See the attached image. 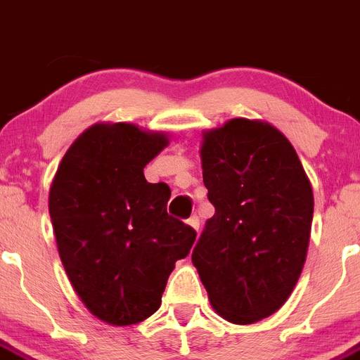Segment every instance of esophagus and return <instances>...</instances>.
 Segmentation results:
<instances>
[{
	"label": "esophagus",
	"instance_id": "obj_1",
	"mask_svg": "<svg viewBox=\"0 0 360 360\" xmlns=\"http://www.w3.org/2000/svg\"><path fill=\"white\" fill-rule=\"evenodd\" d=\"M187 224H189L191 228L194 229V231H200V219H198L196 215H193V217H191L189 221H187Z\"/></svg>",
	"mask_w": 360,
	"mask_h": 360
}]
</instances>
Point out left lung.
<instances>
[{
    "instance_id": "left-lung-1",
    "label": "left lung",
    "mask_w": 360,
    "mask_h": 360,
    "mask_svg": "<svg viewBox=\"0 0 360 360\" xmlns=\"http://www.w3.org/2000/svg\"><path fill=\"white\" fill-rule=\"evenodd\" d=\"M200 155L215 214L193 265L219 316L255 323L288 300L304 269L311 182L288 138L262 120L233 118L205 131Z\"/></svg>"
}]
</instances>
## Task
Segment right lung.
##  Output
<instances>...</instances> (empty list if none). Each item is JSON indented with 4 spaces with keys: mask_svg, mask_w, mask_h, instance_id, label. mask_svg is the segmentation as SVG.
Listing matches in <instances>:
<instances>
[{
    "mask_svg": "<svg viewBox=\"0 0 360 360\" xmlns=\"http://www.w3.org/2000/svg\"><path fill=\"white\" fill-rule=\"evenodd\" d=\"M167 145L166 132L95 123L72 143L51 184L65 272L86 309L109 325L152 316L174 263L196 240L191 226L167 215L169 187L143 173Z\"/></svg>",
    "mask_w": 360,
    "mask_h": 360,
    "instance_id": "add662e5",
    "label": "right lung"
}]
</instances>
